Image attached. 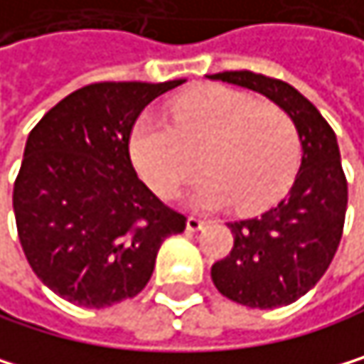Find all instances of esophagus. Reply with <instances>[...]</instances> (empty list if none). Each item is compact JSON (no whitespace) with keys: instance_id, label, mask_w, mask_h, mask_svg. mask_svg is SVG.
Returning <instances> with one entry per match:
<instances>
[{"instance_id":"esophagus-1","label":"esophagus","mask_w":364,"mask_h":364,"mask_svg":"<svg viewBox=\"0 0 364 364\" xmlns=\"http://www.w3.org/2000/svg\"><path fill=\"white\" fill-rule=\"evenodd\" d=\"M202 228H206V221L197 219V217H188V219H186V230H188V232H199Z\"/></svg>"}]
</instances>
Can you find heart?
I'll use <instances>...</instances> for the list:
<instances>
[{"mask_svg": "<svg viewBox=\"0 0 364 364\" xmlns=\"http://www.w3.org/2000/svg\"><path fill=\"white\" fill-rule=\"evenodd\" d=\"M169 125L143 112L130 130L134 169L160 197H171L199 165L208 173L191 193L197 210L236 202L254 213L274 206L291 188L299 167V136L291 117L228 86H204L178 97Z\"/></svg>", "mask_w": 364, "mask_h": 364, "instance_id": "obj_1", "label": "heart"}]
</instances>
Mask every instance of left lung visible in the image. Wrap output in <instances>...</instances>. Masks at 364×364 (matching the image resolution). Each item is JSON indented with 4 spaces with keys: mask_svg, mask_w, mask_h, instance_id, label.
<instances>
[{
    "mask_svg": "<svg viewBox=\"0 0 364 364\" xmlns=\"http://www.w3.org/2000/svg\"><path fill=\"white\" fill-rule=\"evenodd\" d=\"M264 95L280 106L301 143V165L289 195L260 217L230 221L232 252L213 264L210 278L221 295L250 308H278L311 291L330 267L341 243L348 182L336 134L297 88L252 71L210 75Z\"/></svg>",
    "mask_w": 364,
    "mask_h": 364,
    "instance_id": "1",
    "label": "left lung"
}]
</instances>
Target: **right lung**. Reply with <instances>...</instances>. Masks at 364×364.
I'll list each match as a JSON object with an SVG mask.
<instances>
[{"mask_svg":"<svg viewBox=\"0 0 364 364\" xmlns=\"http://www.w3.org/2000/svg\"><path fill=\"white\" fill-rule=\"evenodd\" d=\"M182 82L88 84L30 132L12 208L32 271L63 299L106 308L139 295L162 241L184 232L186 217L139 180L128 151L143 108Z\"/></svg>","mask_w":364,"mask_h":364,"instance_id":"right-lung-1","label":"right lung"}]
</instances>
